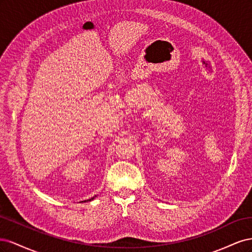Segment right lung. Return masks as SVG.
<instances>
[{
	"mask_svg": "<svg viewBox=\"0 0 252 252\" xmlns=\"http://www.w3.org/2000/svg\"><path fill=\"white\" fill-rule=\"evenodd\" d=\"M94 196L93 197V199H90V200H87V201H91V200H94ZM85 202H86V201H85Z\"/></svg>",
	"mask_w": 252,
	"mask_h": 252,
	"instance_id": "right-lung-1",
	"label": "right lung"
}]
</instances>
